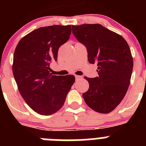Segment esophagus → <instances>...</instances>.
Listing matches in <instances>:
<instances>
[{"label":"esophagus","mask_w":146,"mask_h":146,"mask_svg":"<svg viewBox=\"0 0 146 146\" xmlns=\"http://www.w3.org/2000/svg\"><path fill=\"white\" fill-rule=\"evenodd\" d=\"M75 78L77 80H82L83 77L82 76H79V75H75Z\"/></svg>","instance_id":"34e87169"}]
</instances>
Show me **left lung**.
Instances as JSON below:
<instances>
[{
	"label": "left lung",
	"mask_w": 146,
	"mask_h": 146,
	"mask_svg": "<svg viewBox=\"0 0 146 146\" xmlns=\"http://www.w3.org/2000/svg\"><path fill=\"white\" fill-rule=\"evenodd\" d=\"M72 28L77 39L86 45L89 63L98 66V77H84L89 88L82 97L94 111L110 113L122 101L129 86L133 69L129 46L121 35L100 24H82Z\"/></svg>",
	"instance_id": "1"
}]
</instances>
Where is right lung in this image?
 Returning <instances> with one entry per match:
<instances>
[{
  "label": "right lung",
  "mask_w": 146,
  "mask_h": 146,
  "mask_svg": "<svg viewBox=\"0 0 146 146\" xmlns=\"http://www.w3.org/2000/svg\"><path fill=\"white\" fill-rule=\"evenodd\" d=\"M72 25L37 28L20 39L14 53L12 72L18 90L35 112L49 115L58 111L75 81L74 75H52L51 61L69 40Z\"/></svg>",
  "instance_id": "obj_1"
}]
</instances>
